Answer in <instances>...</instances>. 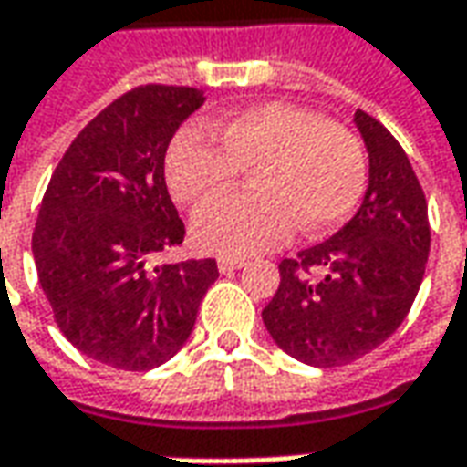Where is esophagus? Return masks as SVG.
<instances>
[{"label":"esophagus","mask_w":467,"mask_h":467,"mask_svg":"<svg viewBox=\"0 0 467 467\" xmlns=\"http://www.w3.org/2000/svg\"><path fill=\"white\" fill-rule=\"evenodd\" d=\"M243 265H245V260L243 258H227V255L217 258V268H220V274H233V271L243 268Z\"/></svg>","instance_id":"1"}]
</instances>
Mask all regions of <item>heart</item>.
Returning <instances> with one entry per match:
<instances>
[{"label": "heart", "instance_id": "b5f03b06", "mask_svg": "<svg viewBox=\"0 0 467 467\" xmlns=\"http://www.w3.org/2000/svg\"><path fill=\"white\" fill-rule=\"evenodd\" d=\"M183 127L166 153V183L183 207L232 191L243 170L255 192L202 209L192 237L207 253L250 255L284 243L294 224L319 237L363 199L368 153L350 127L294 104H258L209 127Z\"/></svg>", "mask_w": 467, "mask_h": 467}]
</instances>
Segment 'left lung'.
<instances>
[{
  "label": "left lung",
  "mask_w": 467,
  "mask_h": 467,
  "mask_svg": "<svg viewBox=\"0 0 467 467\" xmlns=\"http://www.w3.org/2000/svg\"><path fill=\"white\" fill-rule=\"evenodd\" d=\"M370 179L340 233L284 258L281 284L263 309L275 345L306 366H348L407 319L430 255V217L404 148L376 117L355 112Z\"/></svg>",
  "instance_id": "left-lung-1"
}]
</instances>
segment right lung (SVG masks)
Returning <instances> with one entry per match:
<instances>
[{"label": "right lung", "instance_id": "1", "mask_svg": "<svg viewBox=\"0 0 467 467\" xmlns=\"http://www.w3.org/2000/svg\"><path fill=\"white\" fill-rule=\"evenodd\" d=\"M202 101L192 87L127 91L76 135L47 183L33 233L37 281L66 340L104 366H163L220 275L214 258L153 265L186 234L163 166Z\"/></svg>", "mask_w": 467, "mask_h": 467}]
</instances>
